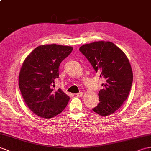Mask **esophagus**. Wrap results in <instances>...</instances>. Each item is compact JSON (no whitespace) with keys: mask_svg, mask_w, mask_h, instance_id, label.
Wrapping results in <instances>:
<instances>
[{"mask_svg":"<svg viewBox=\"0 0 151 151\" xmlns=\"http://www.w3.org/2000/svg\"><path fill=\"white\" fill-rule=\"evenodd\" d=\"M83 92H78V93H77L76 94V96H78V97H82V96H83Z\"/></svg>","mask_w":151,"mask_h":151,"instance_id":"34e87169","label":"esophagus"}]
</instances>
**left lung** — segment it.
<instances>
[{"label":"left lung","mask_w":151,"mask_h":151,"mask_svg":"<svg viewBox=\"0 0 151 151\" xmlns=\"http://www.w3.org/2000/svg\"><path fill=\"white\" fill-rule=\"evenodd\" d=\"M79 50L105 80L98 94L99 103L92 110L101 116L114 114L126 100L132 86L133 72L128 59L110 41L94 42Z\"/></svg>","instance_id":"obj_1"}]
</instances>
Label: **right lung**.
<instances>
[{
  "label": "right lung",
  "instance_id": "right-lung-1",
  "mask_svg": "<svg viewBox=\"0 0 151 151\" xmlns=\"http://www.w3.org/2000/svg\"><path fill=\"white\" fill-rule=\"evenodd\" d=\"M73 47L55 44L37 46L27 57L19 75V88L34 114L45 119L63 111L69 97L60 88L54 91V80L59 77V68Z\"/></svg>",
  "mask_w": 151,
  "mask_h": 151
}]
</instances>
